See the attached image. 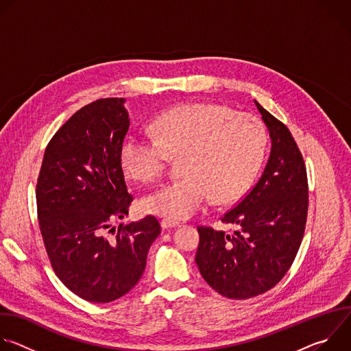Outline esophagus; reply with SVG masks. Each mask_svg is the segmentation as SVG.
Listing matches in <instances>:
<instances>
[{
    "label": "esophagus",
    "instance_id": "esophagus-1",
    "mask_svg": "<svg viewBox=\"0 0 351 351\" xmlns=\"http://www.w3.org/2000/svg\"><path fill=\"white\" fill-rule=\"evenodd\" d=\"M161 226H162V229L168 230V229H172V228L179 226V222L171 221V219H162V221H161Z\"/></svg>",
    "mask_w": 351,
    "mask_h": 351
}]
</instances>
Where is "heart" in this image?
Returning a JSON list of instances; mask_svg holds the SVG:
<instances>
[{
  "instance_id": "b5f03b06",
  "label": "heart",
  "mask_w": 351,
  "mask_h": 351,
  "mask_svg": "<svg viewBox=\"0 0 351 351\" xmlns=\"http://www.w3.org/2000/svg\"><path fill=\"white\" fill-rule=\"evenodd\" d=\"M156 138L128 134L121 164L138 182L157 179L171 158H180L183 178L144 195V213L182 221L202 210L210 197L218 204L240 198L253 184L267 154L268 136L261 121L221 104L175 107L152 123Z\"/></svg>"
}]
</instances>
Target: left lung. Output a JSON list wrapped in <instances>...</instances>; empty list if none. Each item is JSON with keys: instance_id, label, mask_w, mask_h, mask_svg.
<instances>
[{"instance_id": "obj_1", "label": "left lung", "mask_w": 351, "mask_h": 351, "mask_svg": "<svg viewBox=\"0 0 351 351\" xmlns=\"http://www.w3.org/2000/svg\"><path fill=\"white\" fill-rule=\"evenodd\" d=\"M269 136L265 169L241 202L221 221L233 233L198 226L195 263L219 294L245 300L272 289L291 267L308 213V180L302 153L287 126L254 101Z\"/></svg>"}]
</instances>
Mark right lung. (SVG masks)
Masks as SVG:
<instances>
[{
	"instance_id": "add662e5",
	"label": "right lung",
	"mask_w": 351,
	"mask_h": 351,
	"mask_svg": "<svg viewBox=\"0 0 351 351\" xmlns=\"http://www.w3.org/2000/svg\"><path fill=\"white\" fill-rule=\"evenodd\" d=\"M123 103L101 98L75 112L49 140L36 186L49 263L60 280L90 303H110L133 289L161 233L153 215L109 228L133 202L119 157L130 126Z\"/></svg>"
}]
</instances>
